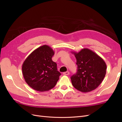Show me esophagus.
Listing matches in <instances>:
<instances>
[{"mask_svg":"<svg viewBox=\"0 0 122 122\" xmlns=\"http://www.w3.org/2000/svg\"><path fill=\"white\" fill-rule=\"evenodd\" d=\"M62 74H63L65 75H68L70 74V72L69 71H67V72H64Z\"/></svg>","mask_w":122,"mask_h":122,"instance_id":"obj_1","label":"esophagus"}]
</instances>
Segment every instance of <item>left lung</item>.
I'll list each match as a JSON object with an SVG mask.
<instances>
[{
	"instance_id": "obj_1",
	"label": "left lung",
	"mask_w": 122,
	"mask_h": 122,
	"mask_svg": "<svg viewBox=\"0 0 122 122\" xmlns=\"http://www.w3.org/2000/svg\"><path fill=\"white\" fill-rule=\"evenodd\" d=\"M76 58L77 72L71 77L73 86L80 92H89L96 89L106 74L104 61L93 51L84 48L74 52Z\"/></svg>"
}]
</instances>
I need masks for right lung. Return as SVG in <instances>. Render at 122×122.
<instances>
[{
	"mask_svg": "<svg viewBox=\"0 0 122 122\" xmlns=\"http://www.w3.org/2000/svg\"><path fill=\"white\" fill-rule=\"evenodd\" d=\"M53 50L47 45L40 47L29 55L22 65L23 77L29 86L40 92L53 88L61 73L52 60Z\"/></svg>",
	"mask_w": 122,
	"mask_h": 122,
	"instance_id": "obj_1",
	"label": "right lung"
}]
</instances>
